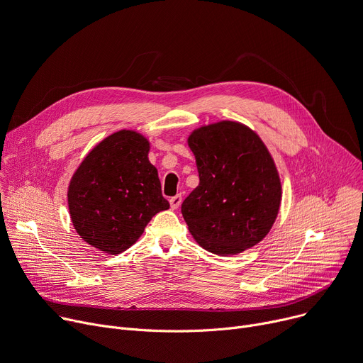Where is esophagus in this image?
I'll return each mask as SVG.
<instances>
[{"instance_id": "1", "label": "esophagus", "mask_w": 363, "mask_h": 363, "mask_svg": "<svg viewBox=\"0 0 363 363\" xmlns=\"http://www.w3.org/2000/svg\"><path fill=\"white\" fill-rule=\"evenodd\" d=\"M181 203H182L181 194H178V195H175V196H171V199H169V204H171V208H172V210H177V208L181 206Z\"/></svg>"}]
</instances>
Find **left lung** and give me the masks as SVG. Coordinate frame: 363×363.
I'll list each match as a JSON object with an SVG mask.
<instances>
[{
	"label": "left lung",
	"mask_w": 363,
	"mask_h": 363,
	"mask_svg": "<svg viewBox=\"0 0 363 363\" xmlns=\"http://www.w3.org/2000/svg\"><path fill=\"white\" fill-rule=\"evenodd\" d=\"M200 184L182 203L189 233L216 255H236L265 238L281 206V179L260 138L238 121H218L188 138Z\"/></svg>",
	"instance_id": "1"
}]
</instances>
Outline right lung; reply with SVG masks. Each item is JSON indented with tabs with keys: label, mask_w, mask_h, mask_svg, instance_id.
<instances>
[{
	"label": "right lung",
	"mask_w": 363,
	"mask_h": 363,
	"mask_svg": "<svg viewBox=\"0 0 363 363\" xmlns=\"http://www.w3.org/2000/svg\"><path fill=\"white\" fill-rule=\"evenodd\" d=\"M149 149L138 131L120 130L98 143L75 171L68 188L69 214L77 233L92 247L124 252L155 214L169 208Z\"/></svg>",
	"instance_id": "add662e5"
}]
</instances>
